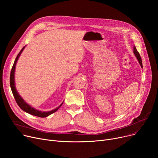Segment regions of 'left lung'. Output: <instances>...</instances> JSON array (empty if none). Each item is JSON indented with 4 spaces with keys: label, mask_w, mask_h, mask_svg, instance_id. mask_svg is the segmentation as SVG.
<instances>
[{
    "label": "left lung",
    "mask_w": 158,
    "mask_h": 158,
    "mask_svg": "<svg viewBox=\"0 0 158 158\" xmlns=\"http://www.w3.org/2000/svg\"><path fill=\"white\" fill-rule=\"evenodd\" d=\"M133 50H133V53H134L135 55V56H136V59H138V60L139 63H140V66H141L142 68H143V66H142V59H141V57H140V53H138V52L137 51V50H136V47H135V46H134Z\"/></svg>",
    "instance_id": "8db88e82"
}]
</instances>
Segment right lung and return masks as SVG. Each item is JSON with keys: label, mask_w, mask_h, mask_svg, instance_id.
<instances>
[{"label": "right lung", "mask_w": 158, "mask_h": 158, "mask_svg": "<svg viewBox=\"0 0 158 158\" xmlns=\"http://www.w3.org/2000/svg\"><path fill=\"white\" fill-rule=\"evenodd\" d=\"M25 48L24 47L21 50V51L19 52V53L18 54L17 57L14 62V64H13V68H12V69H11V74H10V86H11V90H12V92H13V94L14 96V98L16 100V103L18 104V105L19 106V107L22 110H23L24 112L28 113V114H30L32 115H35V116H37V117H48V115L52 114L53 113L55 112L56 111L62 106V103L59 105L57 108H56L55 109L52 110V111H49V112H42V111H40L38 110H36L34 108L32 107L31 105H29V104H27L26 102L23 99V98L19 95V94L18 93V92L16 89V87H15V67H16V62H17V60L18 59V58H19L20 55H21L22 51Z\"/></svg>", "instance_id": "1"}]
</instances>
